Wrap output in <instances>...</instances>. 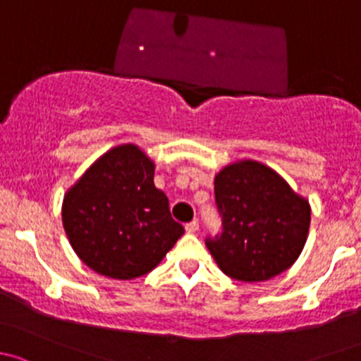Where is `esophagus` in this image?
<instances>
[{
    "mask_svg": "<svg viewBox=\"0 0 361 361\" xmlns=\"http://www.w3.org/2000/svg\"><path fill=\"white\" fill-rule=\"evenodd\" d=\"M198 228H200L198 221H191V222H188V224H185V231H188L189 235H195V233L198 231Z\"/></svg>",
    "mask_w": 361,
    "mask_h": 361,
    "instance_id": "esophagus-1",
    "label": "esophagus"
}]
</instances>
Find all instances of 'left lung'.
Segmentation results:
<instances>
[{
	"instance_id": "1",
	"label": "left lung",
	"mask_w": 361,
	"mask_h": 361,
	"mask_svg": "<svg viewBox=\"0 0 361 361\" xmlns=\"http://www.w3.org/2000/svg\"><path fill=\"white\" fill-rule=\"evenodd\" d=\"M221 235L207 248L222 273L240 281H266L283 273L302 252L311 222L310 203L274 170L243 159L215 176Z\"/></svg>"
}]
</instances>
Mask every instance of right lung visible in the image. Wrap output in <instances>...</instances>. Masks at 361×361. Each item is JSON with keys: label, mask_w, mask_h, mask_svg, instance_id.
Listing matches in <instances>:
<instances>
[{"label": "right lung", "mask_w": 361, "mask_h": 361, "mask_svg": "<svg viewBox=\"0 0 361 361\" xmlns=\"http://www.w3.org/2000/svg\"><path fill=\"white\" fill-rule=\"evenodd\" d=\"M62 222L78 257L116 280L153 271L184 235L156 189L154 163L133 144L100 156L66 192Z\"/></svg>", "instance_id": "add662e5"}]
</instances>
